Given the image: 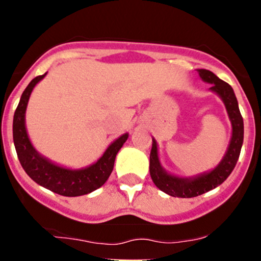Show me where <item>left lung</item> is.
<instances>
[{"label":"left lung","instance_id":"obj_1","mask_svg":"<svg viewBox=\"0 0 261 261\" xmlns=\"http://www.w3.org/2000/svg\"><path fill=\"white\" fill-rule=\"evenodd\" d=\"M197 72L203 82L211 85L210 91L216 93L222 99L230 124H232V136H230L228 148L220 163L212 170L194 176H179L167 172L162 167L160 157H158L157 141L152 139V149L149 154V174L155 187L163 193L174 197H195L222 184L234 169L237 161L241 154L242 145H243V118L239 112L238 100H237L233 88L228 83L218 79L211 71L200 68Z\"/></svg>","mask_w":261,"mask_h":261}]
</instances>
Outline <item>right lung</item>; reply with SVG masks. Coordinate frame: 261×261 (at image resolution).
I'll return each mask as SVG.
<instances>
[{"label":"right lung","instance_id":"obj_1","mask_svg":"<svg viewBox=\"0 0 261 261\" xmlns=\"http://www.w3.org/2000/svg\"><path fill=\"white\" fill-rule=\"evenodd\" d=\"M46 73L35 77L20 97L13 116V142L18 160L25 173L37 184L62 196H81L100 188L112 174L118 152L126 142L128 134L113 141L95 163L85 168L72 169L54 163L34 148L25 127V110L34 87Z\"/></svg>","mask_w":261,"mask_h":261}]
</instances>
